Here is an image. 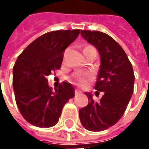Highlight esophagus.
Wrapping results in <instances>:
<instances>
[{"instance_id":"obj_1","label":"esophagus","mask_w":149,"mask_h":149,"mask_svg":"<svg viewBox=\"0 0 149 149\" xmlns=\"http://www.w3.org/2000/svg\"><path fill=\"white\" fill-rule=\"evenodd\" d=\"M80 93H81V90H79V89H76V90H75V94H76V95H78Z\"/></svg>"}]
</instances>
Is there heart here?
Segmentation results:
<instances>
[{
  "label": "heart",
  "instance_id": "b5f03b06",
  "mask_svg": "<svg viewBox=\"0 0 149 149\" xmlns=\"http://www.w3.org/2000/svg\"><path fill=\"white\" fill-rule=\"evenodd\" d=\"M93 48L90 45L86 46L85 49H89ZM94 79V72H76L71 75L69 81L72 84L77 85L78 86H85L90 81Z\"/></svg>",
  "mask_w": 149,
  "mask_h": 149
}]
</instances>
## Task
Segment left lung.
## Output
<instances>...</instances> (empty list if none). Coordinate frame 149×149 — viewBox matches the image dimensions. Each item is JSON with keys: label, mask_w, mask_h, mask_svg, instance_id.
<instances>
[{"label": "left lung", "mask_w": 149, "mask_h": 149, "mask_svg": "<svg viewBox=\"0 0 149 149\" xmlns=\"http://www.w3.org/2000/svg\"><path fill=\"white\" fill-rule=\"evenodd\" d=\"M81 34L100 53L101 63L95 89L102 91L103 96L96 102L91 93H85L89 103L79 110L80 120L86 130L98 132L120 120L134 92V74L125 52L110 35L91 30H81Z\"/></svg>", "instance_id": "1"}]
</instances>
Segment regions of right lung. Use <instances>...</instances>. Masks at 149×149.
<instances>
[{
	"label": "right lung",
	"mask_w": 149,
	"mask_h": 149,
	"mask_svg": "<svg viewBox=\"0 0 149 149\" xmlns=\"http://www.w3.org/2000/svg\"><path fill=\"white\" fill-rule=\"evenodd\" d=\"M80 29L55 30L33 40L19 54L13 68V88L19 110L29 124L49 128L59 120L63 108L75 96L72 85L63 81L53 91L47 77L60 69L65 49Z\"/></svg>",
	"instance_id": "add662e5"
}]
</instances>
